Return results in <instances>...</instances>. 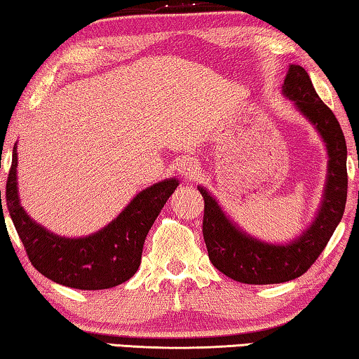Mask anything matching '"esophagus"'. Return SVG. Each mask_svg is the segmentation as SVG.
Returning <instances> with one entry per match:
<instances>
[{
  "mask_svg": "<svg viewBox=\"0 0 359 359\" xmlns=\"http://www.w3.org/2000/svg\"><path fill=\"white\" fill-rule=\"evenodd\" d=\"M180 170H181V173L192 178V176L198 175V172H201V167H198V162L194 161V158H183L180 163Z\"/></svg>",
  "mask_w": 359,
  "mask_h": 359,
  "instance_id": "esophagus-1",
  "label": "esophagus"
}]
</instances>
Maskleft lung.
Masks as SVG:
<instances>
[{
    "instance_id": "obj_1",
    "label": "left lung",
    "mask_w": 359,
    "mask_h": 359,
    "mask_svg": "<svg viewBox=\"0 0 359 359\" xmlns=\"http://www.w3.org/2000/svg\"><path fill=\"white\" fill-rule=\"evenodd\" d=\"M283 95L314 125L327 149V181L321 208L310 228L285 245L262 242L234 226L210 192L198 187L205 202L202 233L208 258L218 271L242 284H279L300 278L321 255L345 210L346 142L339 120L319 99L310 75L300 65L289 67Z\"/></svg>"
}]
</instances>
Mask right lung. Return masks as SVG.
<instances>
[{"label":"right lung","mask_w":359,"mask_h":359,"mask_svg":"<svg viewBox=\"0 0 359 359\" xmlns=\"http://www.w3.org/2000/svg\"><path fill=\"white\" fill-rule=\"evenodd\" d=\"M15 170L18 149L14 146L6 203L29 260L48 279L80 290L115 287L133 278L141 264L149 229L180 184L176 180L152 184L141 191L106 228L91 236L70 239L49 233L25 213L19 201Z\"/></svg>","instance_id":"1"}]
</instances>
